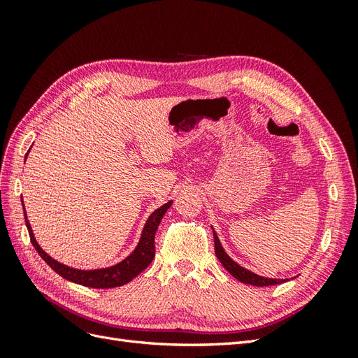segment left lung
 I'll list each match as a JSON object with an SVG mask.
<instances>
[{
  "label": "left lung",
  "instance_id": "left-lung-1",
  "mask_svg": "<svg viewBox=\"0 0 358 358\" xmlns=\"http://www.w3.org/2000/svg\"><path fill=\"white\" fill-rule=\"evenodd\" d=\"M213 239H215V254L218 257V259L221 262V264L229 270L230 275H233L237 280H241L243 284H249V285H255V287H268V285H276V284H282V279H272V278H264L259 276L251 270H248L245 267H242L239 263H236L234 259L225 252V249L222 248L218 234L213 230Z\"/></svg>",
  "mask_w": 358,
  "mask_h": 358
}]
</instances>
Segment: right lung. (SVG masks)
Returning <instances> with one entry per match:
<instances>
[{"mask_svg":"<svg viewBox=\"0 0 358 358\" xmlns=\"http://www.w3.org/2000/svg\"><path fill=\"white\" fill-rule=\"evenodd\" d=\"M28 152L25 155V159L28 157ZM171 203L173 201L170 200L166 204H162L161 208H158L157 210L150 213V216L146 220L142 234H140L138 243L131 254L125 257L122 262H119L113 266L92 268V270H82V268H74V267L66 266V264L57 262L55 258H52L48 252L43 251L41 246L36 241L34 233H32L29 221L27 218L25 206H24V215H25V224H27L29 237H31L32 246L36 248L38 255L45 259V262L49 264V267L55 270L58 275H61L64 279L70 280V282L85 285L90 288H115V287H121V285L128 284L129 280H133L137 275L142 273L150 263H152V259L155 257V245H154L155 231L162 220V216L166 215Z\"/></svg>","mask_w":358,"mask_h":358,"instance_id":"right-lung-1","label":"right lung"}]
</instances>
